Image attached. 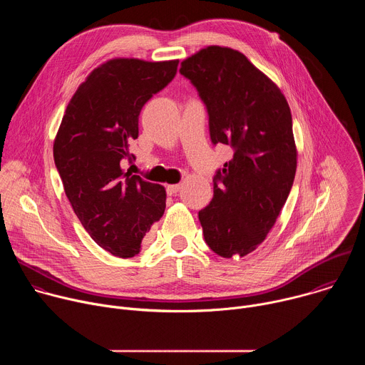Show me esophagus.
Listing matches in <instances>:
<instances>
[{"label": "esophagus", "mask_w": 365, "mask_h": 365, "mask_svg": "<svg viewBox=\"0 0 365 365\" xmlns=\"http://www.w3.org/2000/svg\"><path fill=\"white\" fill-rule=\"evenodd\" d=\"M180 189H182V183H178V185H169V186L166 187V190H168V193H169V195H176L178 192H180Z\"/></svg>", "instance_id": "34e87169"}]
</instances>
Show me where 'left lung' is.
Masks as SVG:
<instances>
[{"label": "left lung", "instance_id": "obj_1", "mask_svg": "<svg viewBox=\"0 0 365 365\" xmlns=\"http://www.w3.org/2000/svg\"><path fill=\"white\" fill-rule=\"evenodd\" d=\"M210 117L214 145L234 151L214 176V197L199 211L203 238L215 254L244 257L264 241L287 200L296 173L289 103L242 53L202 48L180 63Z\"/></svg>", "mask_w": 365, "mask_h": 365}]
</instances>
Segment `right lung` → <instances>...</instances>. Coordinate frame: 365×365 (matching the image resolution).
I'll return each mask as SVG.
<instances>
[{
  "mask_svg": "<svg viewBox=\"0 0 365 365\" xmlns=\"http://www.w3.org/2000/svg\"><path fill=\"white\" fill-rule=\"evenodd\" d=\"M179 61L113 59L78 88L62 118L55 165L65 193L91 238L115 257L141 251V240L166 207L163 186L121 169L134 159L144 103L166 88Z\"/></svg>",
  "mask_w": 365,
  "mask_h": 365,
  "instance_id": "right-lung-1",
  "label": "right lung"
}]
</instances>
